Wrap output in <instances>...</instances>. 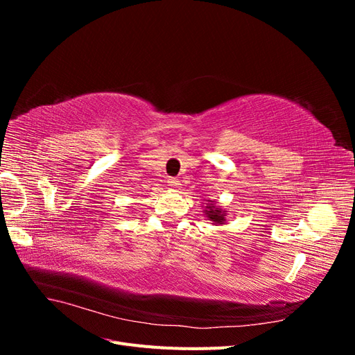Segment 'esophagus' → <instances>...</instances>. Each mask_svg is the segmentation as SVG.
I'll list each match as a JSON object with an SVG mask.
<instances>
[{
	"mask_svg": "<svg viewBox=\"0 0 355 355\" xmlns=\"http://www.w3.org/2000/svg\"><path fill=\"white\" fill-rule=\"evenodd\" d=\"M167 184H168V187H170L171 189H179V188H180V182H179V179H176V178H170V179L167 180Z\"/></svg>",
	"mask_w": 355,
	"mask_h": 355,
	"instance_id": "esophagus-1",
	"label": "esophagus"
}]
</instances>
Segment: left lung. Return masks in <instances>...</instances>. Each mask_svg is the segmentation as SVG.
<instances>
[{"label":"left lung","mask_w":355,"mask_h":355,"mask_svg":"<svg viewBox=\"0 0 355 355\" xmlns=\"http://www.w3.org/2000/svg\"><path fill=\"white\" fill-rule=\"evenodd\" d=\"M206 213V218L211 220L214 225H225V220H227V210H223L220 206H218L216 202L207 200L206 209L202 210Z\"/></svg>","instance_id":"obj_1"}]
</instances>
